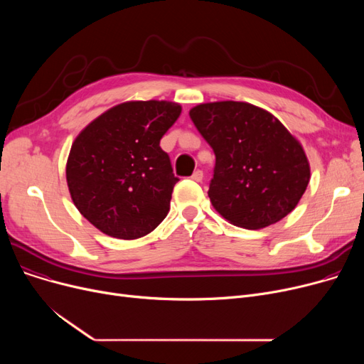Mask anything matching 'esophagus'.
Segmentation results:
<instances>
[{"label": "esophagus", "mask_w": 364, "mask_h": 364, "mask_svg": "<svg viewBox=\"0 0 364 364\" xmlns=\"http://www.w3.org/2000/svg\"><path fill=\"white\" fill-rule=\"evenodd\" d=\"M202 178H203V172L200 171V169H196L195 172H193V174H192V180L193 181H202Z\"/></svg>", "instance_id": "1"}]
</instances>
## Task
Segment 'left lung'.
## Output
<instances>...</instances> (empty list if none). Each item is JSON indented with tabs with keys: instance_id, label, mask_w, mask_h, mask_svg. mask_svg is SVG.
<instances>
[{
	"instance_id": "8db88e82",
	"label": "left lung",
	"mask_w": 364,
	"mask_h": 364,
	"mask_svg": "<svg viewBox=\"0 0 364 364\" xmlns=\"http://www.w3.org/2000/svg\"><path fill=\"white\" fill-rule=\"evenodd\" d=\"M188 114L215 153L208 196L223 218L259 230L294 211L309 186L310 162L273 113L224 100L200 103Z\"/></svg>"
}]
</instances>
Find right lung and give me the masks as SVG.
Instances as JSON below:
<instances>
[{
	"instance_id": "obj_1",
	"label": "right lung",
	"mask_w": 364,
	"mask_h": 364,
	"mask_svg": "<svg viewBox=\"0 0 364 364\" xmlns=\"http://www.w3.org/2000/svg\"><path fill=\"white\" fill-rule=\"evenodd\" d=\"M180 113L176 102H124L73 140L66 162L69 193L81 215L102 233L139 239L166 217L178 178L159 141Z\"/></svg>"
}]
</instances>
